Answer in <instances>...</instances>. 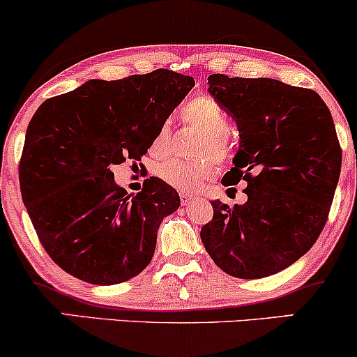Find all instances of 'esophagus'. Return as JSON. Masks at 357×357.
<instances>
[{"instance_id":"34e87169","label":"esophagus","mask_w":357,"mask_h":357,"mask_svg":"<svg viewBox=\"0 0 357 357\" xmlns=\"http://www.w3.org/2000/svg\"><path fill=\"white\" fill-rule=\"evenodd\" d=\"M179 199H181V204L184 206V204H190L192 199H195V196L190 195V192H186V191H179Z\"/></svg>"}]
</instances>
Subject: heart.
Here are the masks:
<instances>
[{"instance_id": "heart-1", "label": "heart", "mask_w": 357, "mask_h": 357, "mask_svg": "<svg viewBox=\"0 0 357 357\" xmlns=\"http://www.w3.org/2000/svg\"><path fill=\"white\" fill-rule=\"evenodd\" d=\"M183 117L203 132V141L199 142L198 155H211L212 158L223 161L228 158L227 134L230 132V119L227 112L220 107L216 100L210 97H195L183 109ZM169 149V129L161 127L155 134L151 151L155 155H165ZM218 171V166L211 158L202 159L196 162L181 161V159H166L155 167V174L161 181L181 191L198 190L206 179L213 178Z\"/></svg>"}]
</instances>
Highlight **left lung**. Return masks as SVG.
Segmentation results:
<instances>
[{
    "instance_id": "obj_1",
    "label": "left lung",
    "mask_w": 357,
    "mask_h": 357,
    "mask_svg": "<svg viewBox=\"0 0 357 357\" xmlns=\"http://www.w3.org/2000/svg\"><path fill=\"white\" fill-rule=\"evenodd\" d=\"M208 92L240 132L223 184L245 181L248 199L211 202L203 245L228 275H273L309 252L327 221L342 162L333 116L317 92L275 79L213 73Z\"/></svg>"
}]
</instances>
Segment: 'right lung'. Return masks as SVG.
<instances>
[{
    "instance_id": "1",
    "label": "right lung",
    "mask_w": 357,
    "mask_h": 357,
    "mask_svg": "<svg viewBox=\"0 0 357 357\" xmlns=\"http://www.w3.org/2000/svg\"><path fill=\"white\" fill-rule=\"evenodd\" d=\"M192 87V77L166 68L89 80L45 100L31 117L20 188L43 248L65 272L114 285L149 265L159 225L178 210L179 195L151 176L130 196L110 167L141 161Z\"/></svg>"
}]
</instances>
